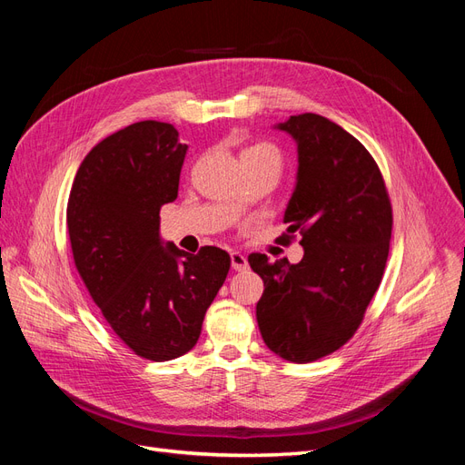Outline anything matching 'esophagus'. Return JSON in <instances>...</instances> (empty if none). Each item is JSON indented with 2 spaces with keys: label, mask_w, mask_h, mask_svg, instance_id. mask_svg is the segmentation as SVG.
I'll return each instance as SVG.
<instances>
[{
  "label": "esophagus",
  "mask_w": 465,
  "mask_h": 465,
  "mask_svg": "<svg viewBox=\"0 0 465 465\" xmlns=\"http://www.w3.org/2000/svg\"><path fill=\"white\" fill-rule=\"evenodd\" d=\"M231 265L234 272H244L248 267V260L241 252H231Z\"/></svg>",
  "instance_id": "esophagus-1"
}]
</instances>
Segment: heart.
Returning a JSON list of instances; mask_svg holds the SVG:
<instances>
[{
	"instance_id": "obj_1",
	"label": "heart",
	"mask_w": 465,
	"mask_h": 465,
	"mask_svg": "<svg viewBox=\"0 0 465 465\" xmlns=\"http://www.w3.org/2000/svg\"><path fill=\"white\" fill-rule=\"evenodd\" d=\"M244 154H270V157L279 159L277 151H275L273 147H270V145H254V147H248V149L242 153V157H244Z\"/></svg>"
}]
</instances>
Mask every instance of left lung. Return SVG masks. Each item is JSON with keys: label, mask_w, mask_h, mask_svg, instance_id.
<instances>
[{"label": "left lung", "mask_w": 465, "mask_h": 465, "mask_svg": "<svg viewBox=\"0 0 465 465\" xmlns=\"http://www.w3.org/2000/svg\"><path fill=\"white\" fill-rule=\"evenodd\" d=\"M299 153L285 234L301 232L304 256L270 262L250 254L263 279L256 318L265 345L291 362H312L345 345L382 281L391 205L382 173L364 145L320 114L277 124Z\"/></svg>", "instance_id": "left-lung-1"}]
</instances>
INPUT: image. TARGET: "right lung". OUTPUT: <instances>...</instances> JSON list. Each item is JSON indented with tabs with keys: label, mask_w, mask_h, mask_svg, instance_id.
I'll use <instances>...</instances> for the list:
<instances>
[{
	"label": "right lung",
	"mask_w": 465,
	"mask_h": 465,
	"mask_svg": "<svg viewBox=\"0 0 465 465\" xmlns=\"http://www.w3.org/2000/svg\"><path fill=\"white\" fill-rule=\"evenodd\" d=\"M186 151L173 124L135 122L87 153L67 202L83 283L120 340L157 362L198 343L231 270L217 246L188 254L161 238V207L176 200Z\"/></svg>",
	"instance_id": "right-lung-1"
}]
</instances>
